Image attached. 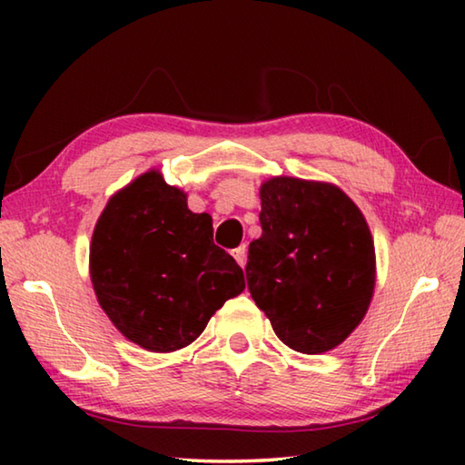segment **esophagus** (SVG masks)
I'll use <instances>...</instances> for the list:
<instances>
[{
  "label": "esophagus",
  "mask_w": 465,
  "mask_h": 465,
  "mask_svg": "<svg viewBox=\"0 0 465 465\" xmlns=\"http://www.w3.org/2000/svg\"><path fill=\"white\" fill-rule=\"evenodd\" d=\"M246 254H248V250H246V243H243V246H238L233 250V258H235V262H238L242 269L243 266H246Z\"/></svg>",
  "instance_id": "34e87169"
}]
</instances>
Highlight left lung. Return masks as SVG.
I'll use <instances>...</instances> for the list:
<instances>
[{
    "mask_svg": "<svg viewBox=\"0 0 465 465\" xmlns=\"http://www.w3.org/2000/svg\"><path fill=\"white\" fill-rule=\"evenodd\" d=\"M262 235L250 243L246 279L274 334L318 355L367 313L375 248L359 207L341 188L289 176L261 188Z\"/></svg>",
    "mask_w": 465,
    "mask_h": 465,
    "instance_id": "1",
    "label": "left lung"
}]
</instances>
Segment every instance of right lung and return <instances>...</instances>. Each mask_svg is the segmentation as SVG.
<instances>
[{"label": "right lung", "instance_id": "add662e5", "mask_svg": "<svg viewBox=\"0 0 465 465\" xmlns=\"http://www.w3.org/2000/svg\"><path fill=\"white\" fill-rule=\"evenodd\" d=\"M96 297L113 324L147 351L191 344L246 282L213 243V222L147 172L108 201L90 248Z\"/></svg>", "mask_w": 465, "mask_h": 465}]
</instances>
